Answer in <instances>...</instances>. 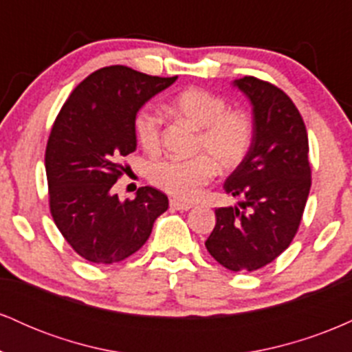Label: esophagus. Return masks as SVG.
<instances>
[{"label":"esophagus","mask_w":352,"mask_h":352,"mask_svg":"<svg viewBox=\"0 0 352 352\" xmlns=\"http://www.w3.org/2000/svg\"><path fill=\"white\" fill-rule=\"evenodd\" d=\"M170 207L179 210V212H187V210L192 208V205L184 204V201H179V200H170Z\"/></svg>","instance_id":"34e87169"}]
</instances>
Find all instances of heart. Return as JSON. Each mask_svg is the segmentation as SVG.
I'll use <instances>...</instances> for the list:
<instances>
[{"label": "heart", "instance_id": "heart-1", "mask_svg": "<svg viewBox=\"0 0 352 352\" xmlns=\"http://www.w3.org/2000/svg\"><path fill=\"white\" fill-rule=\"evenodd\" d=\"M168 109L200 129L195 145L200 155L155 160L148 167V180L175 199L195 200L218 168L235 170L246 159L254 137L253 120L245 111L228 109L223 98L200 87L182 91ZM162 124V116L153 107H144L135 114V139L145 152L155 153L160 148Z\"/></svg>", "mask_w": 352, "mask_h": 352}]
</instances>
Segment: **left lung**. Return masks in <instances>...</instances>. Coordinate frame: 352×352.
Returning a JSON list of instances; mask_svg holds the SVG:
<instances>
[{
	"mask_svg": "<svg viewBox=\"0 0 352 352\" xmlns=\"http://www.w3.org/2000/svg\"><path fill=\"white\" fill-rule=\"evenodd\" d=\"M233 84L252 102L254 137L223 188L243 197V210L217 208L215 228L205 246L225 268L254 272L276 260L300 228L311 188L308 132L280 87L253 76Z\"/></svg>",
	"mask_w": 352,
	"mask_h": 352,
	"instance_id": "8db88e82",
	"label": "left lung"
}]
</instances>
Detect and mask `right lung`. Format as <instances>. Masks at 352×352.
Here are the masks:
<instances>
[{"label": "right lung", "mask_w": 352, "mask_h": 352, "mask_svg": "<svg viewBox=\"0 0 352 352\" xmlns=\"http://www.w3.org/2000/svg\"><path fill=\"white\" fill-rule=\"evenodd\" d=\"M127 66L87 76L60 107L46 147L50 210L56 227L84 260L122 261L151 236L153 221L168 208L165 193L137 190L120 201L111 192L137 147L134 119L148 99L175 82Z\"/></svg>", "instance_id": "add662e5"}]
</instances>
